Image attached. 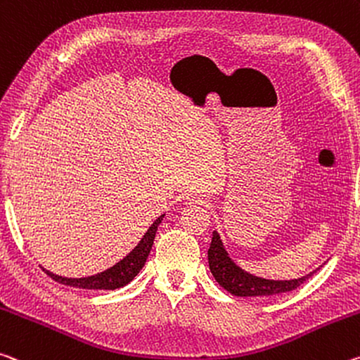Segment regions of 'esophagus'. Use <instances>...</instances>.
Listing matches in <instances>:
<instances>
[{
    "label": "esophagus",
    "mask_w": 360,
    "mask_h": 360,
    "mask_svg": "<svg viewBox=\"0 0 360 360\" xmlns=\"http://www.w3.org/2000/svg\"><path fill=\"white\" fill-rule=\"evenodd\" d=\"M187 200H189V203H193V205H205V203H207V200H205L203 197H187Z\"/></svg>",
    "instance_id": "obj_1"
}]
</instances>
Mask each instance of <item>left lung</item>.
<instances>
[{"instance_id":"1","label":"left lung","mask_w":360,"mask_h":360,"mask_svg":"<svg viewBox=\"0 0 360 360\" xmlns=\"http://www.w3.org/2000/svg\"><path fill=\"white\" fill-rule=\"evenodd\" d=\"M208 262L216 282L236 296H271L292 292L316 272L312 271L307 276L293 278V281H269V278L256 277L253 274L243 271L231 259L229 253L226 252L224 245L221 242L218 231H213V238H211L208 250Z\"/></svg>"}]
</instances>
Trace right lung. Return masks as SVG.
Listing matches in <instances>:
<instances>
[{
  "label": "right lung",
  "mask_w": 360,
  "mask_h": 360,
  "mask_svg": "<svg viewBox=\"0 0 360 360\" xmlns=\"http://www.w3.org/2000/svg\"><path fill=\"white\" fill-rule=\"evenodd\" d=\"M165 214L158 216V218L153 221V224L147 229L144 237L141 238V242L136 245V247L131 250V252L124 256L122 261H118L117 264L108 267L104 272L94 274V276L89 277H82V278H68L62 276H56V274L49 272L48 269L43 271L48 274V276L53 278V281L59 282L62 285H67V287H75V288H83V290H115L122 288L124 285H128L133 278L138 276L139 271L144 267L147 256H149L153 238H155L157 229L160 222L163 221Z\"/></svg>",
  "instance_id": "1"
}]
</instances>
